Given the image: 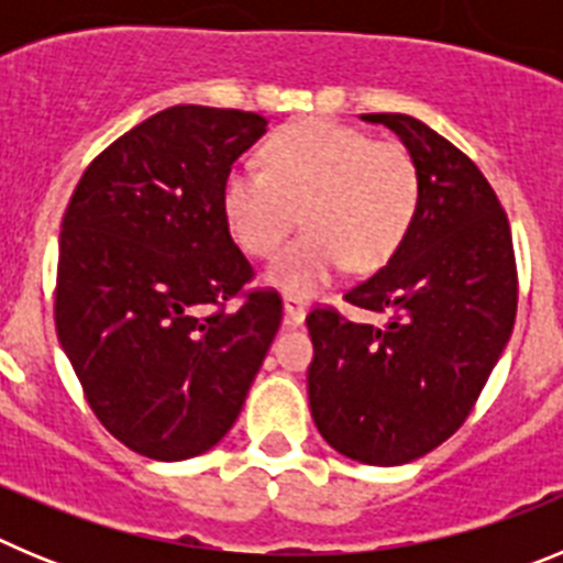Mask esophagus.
<instances>
[{
    "instance_id": "1",
    "label": "esophagus",
    "mask_w": 563,
    "mask_h": 563,
    "mask_svg": "<svg viewBox=\"0 0 563 563\" xmlns=\"http://www.w3.org/2000/svg\"><path fill=\"white\" fill-rule=\"evenodd\" d=\"M285 318H287V324H301V321L307 318V301L285 296Z\"/></svg>"
}]
</instances>
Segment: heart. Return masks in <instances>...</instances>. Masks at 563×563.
I'll list each match as a JSON object with an SVG mask.
<instances>
[{
	"label": "heart",
	"instance_id": "obj_1",
	"mask_svg": "<svg viewBox=\"0 0 563 563\" xmlns=\"http://www.w3.org/2000/svg\"><path fill=\"white\" fill-rule=\"evenodd\" d=\"M267 168L236 163L222 183V213L239 247L273 258L265 285L292 298L330 287L350 262L375 271L409 233L420 202L415 157L397 141L335 121H305L267 143Z\"/></svg>",
	"mask_w": 563,
	"mask_h": 563
}]
</instances>
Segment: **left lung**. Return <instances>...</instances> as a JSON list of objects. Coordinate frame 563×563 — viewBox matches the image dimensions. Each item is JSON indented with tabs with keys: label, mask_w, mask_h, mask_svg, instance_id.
Masks as SVG:
<instances>
[{
	"label": "left lung",
	"mask_w": 563,
	"mask_h": 563,
	"mask_svg": "<svg viewBox=\"0 0 563 563\" xmlns=\"http://www.w3.org/2000/svg\"><path fill=\"white\" fill-rule=\"evenodd\" d=\"M361 121L383 123L409 148L420 202L386 267L343 296L386 321L307 316V395L338 454L389 467L429 454L465 422L510 341L519 287L510 225L479 168L411 114Z\"/></svg>",
	"instance_id": "8db88e82"
}]
</instances>
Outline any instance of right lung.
Returning a JSON list of instances; mask_svg holds the SVG:
<instances>
[{"mask_svg":"<svg viewBox=\"0 0 563 563\" xmlns=\"http://www.w3.org/2000/svg\"><path fill=\"white\" fill-rule=\"evenodd\" d=\"M265 132L242 109H163L89 163L64 213L58 343L109 434L148 460L231 431L282 324L273 290L222 310L253 276L222 183Z\"/></svg>","mask_w":563,"mask_h":563,"instance_id":"obj_1","label":"right lung"}]
</instances>
